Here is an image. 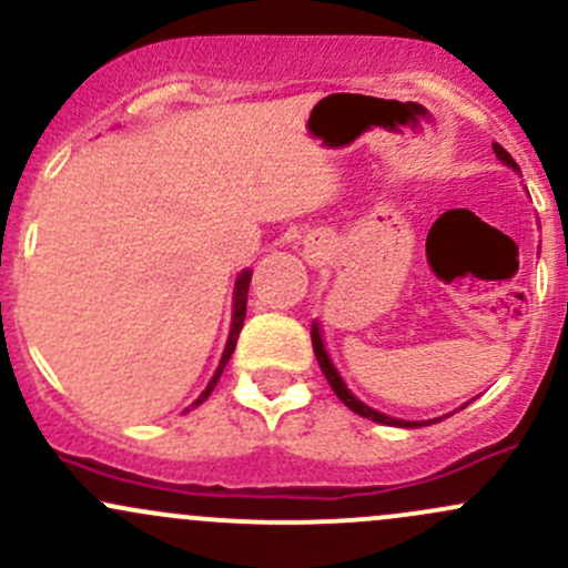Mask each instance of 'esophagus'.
I'll list each match as a JSON object with an SVG mask.
<instances>
[{
  "instance_id": "34e87169",
  "label": "esophagus",
  "mask_w": 568,
  "mask_h": 568,
  "mask_svg": "<svg viewBox=\"0 0 568 568\" xmlns=\"http://www.w3.org/2000/svg\"><path fill=\"white\" fill-rule=\"evenodd\" d=\"M323 253H326V245H323V242L321 240H317V242H313V258H321V255Z\"/></svg>"
}]
</instances>
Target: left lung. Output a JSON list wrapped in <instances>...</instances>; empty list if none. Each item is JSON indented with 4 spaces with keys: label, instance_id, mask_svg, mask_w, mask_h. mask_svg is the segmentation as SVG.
Masks as SVG:
<instances>
[{
    "label": "left lung",
    "instance_id": "left-lung-1",
    "mask_svg": "<svg viewBox=\"0 0 568 568\" xmlns=\"http://www.w3.org/2000/svg\"><path fill=\"white\" fill-rule=\"evenodd\" d=\"M494 153L498 155V159L504 161V164L507 166H513V170H517L520 172V166L515 164L513 161V155H509L507 151H504L501 145H498V142H494ZM313 351H315V358H317V364H321V369H323V375H326V379H328V385H332L334 388V394L342 398V404H345V407H351L355 415H361V417H369V420H375V423H383V426H402V428H417V426H428V423H434V420H396V417H390V415H383V413H377V409H372V407H366L364 402H358V398H355L351 390H347V385L342 383V377H339V372L334 369V364H332V358H328V353H326V347H323V336H321V326H317V323H313ZM436 420H439V417H436Z\"/></svg>",
    "mask_w": 568,
    "mask_h": 568
}]
</instances>
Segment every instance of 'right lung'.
Segmentation results:
<instances>
[{"instance_id":"obj_1","label":"right lung","mask_w":568,"mask_h":568,"mask_svg":"<svg viewBox=\"0 0 568 568\" xmlns=\"http://www.w3.org/2000/svg\"><path fill=\"white\" fill-rule=\"evenodd\" d=\"M251 270H245L240 274V277H236V285H234V313H232V332H229V342H226V351H223V355H221V364H217V369H215V375H213V379H210V385L207 388L202 390V396L196 398V402H193V407H199V404L204 402V398H207L210 394H213V388L217 385V379H221V375H223V369H226V364H229V358H232V353H234V347H236V336H240V332H242V323H245V310H247V288H251Z\"/></svg>"}]
</instances>
